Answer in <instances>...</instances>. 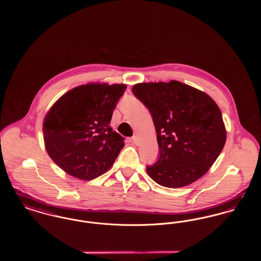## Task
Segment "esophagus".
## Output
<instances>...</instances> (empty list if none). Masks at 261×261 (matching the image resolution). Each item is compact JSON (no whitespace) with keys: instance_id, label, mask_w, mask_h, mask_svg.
<instances>
[{"instance_id":"esophagus-1","label":"esophagus","mask_w":261,"mask_h":261,"mask_svg":"<svg viewBox=\"0 0 261 261\" xmlns=\"http://www.w3.org/2000/svg\"><path fill=\"white\" fill-rule=\"evenodd\" d=\"M132 141H133V143H134L135 145H138V144H139V139H138V137L137 136H133V138H132Z\"/></svg>"}]
</instances>
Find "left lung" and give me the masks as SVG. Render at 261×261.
<instances>
[{
  "instance_id": "1",
  "label": "left lung",
  "mask_w": 261,
  "mask_h": 261,
  "mask_svg": "<svg viewBox=\"0 0 261 261\" xmlns=\"http://www.w3.org/2000/svg\"><path fill=\"white\" fill-rule=\"evenodd\" d=\"M133 94L148 109L155 127L160 158L147 167L167 188L192 184L208 171L222 151L226 129L216 102L179 81L139 83Z\"/></svg>"
}]
</instances>
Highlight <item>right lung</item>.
I'll return each mask as SVG.
<instances>
[{
  "instance_id": "add662e5",
  "label": "right lung",
  "mask_w": 261,
  "mask_h": 261,
  "mask_svg": "<svg viewBox=\"0 0 261 261\" xmlns=\"http://www.w3.org/2000/svg\"><path fill=\"white\" fill-rule=\"evenodd\" d=\"M125 84L88 83L58 99L43 122L45 148L64 172L92 180L107 172L124 147L111 127Z\"/></svg>"
}]
</instances>
